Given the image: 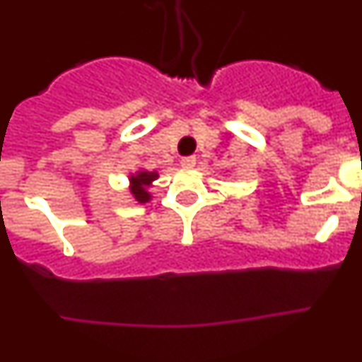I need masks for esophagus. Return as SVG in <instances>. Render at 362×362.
<instances>
[{
	"label": "esophagus",
	"instance_id": "obj_1",
	"mask_svg": "<svg viewBox=\"0 0 362 362\" xmlns=\"http://www.w3.org/2000/svg\"><path fill=\"white\" fill-rule=\"evenodd\" d=\"M181 166H183V168H194V166H196V158H194V156L183 158L181 159Z\"/></svg>",
	"mask_w": 362,
	"mask_h": 362
}]
</instances>
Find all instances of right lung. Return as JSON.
Listing matches in <instances>:
<instances>
[{"mask_svg": "<svg viewBox=\"0 0 362 362\" xmlns=\"http://www.w3.org/2000/svg\"><path fill=\"white\" fill-rule=\"evenodd\" d=\"M159 177V174L156 170L148 172L145 168H137L136 172H130L129 174V190L136 201L139 203H148L152 199V194H150V187L153 185V181Z\"/></svg>", "mask_w": 362, "mask_h": 362, "instance_id": "1", "label": "right lung"}]
</instances>
